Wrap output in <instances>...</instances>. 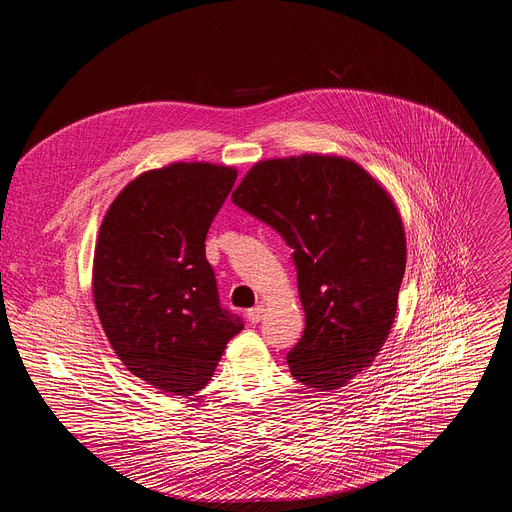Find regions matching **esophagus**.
<instances>
[{
	"mask_svg": "<svg viewBox=\"0 0 512 512\" xmlns=\"http://www.w3.org/2000/svg\"><path fill=\"white\" fill-rule=\"evenodd\" d=\"M263 314H265V308L259 304V306H255V308H251V310L247 312V318H249V322L257 324V322H261Z\"/></svg>",
	"mask_w": 512,
	"mask_h": 512,
	"instance_id": "esophagus-1",
	"label": "esophagus"
}]
</instances>
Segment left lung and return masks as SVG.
Here are the masks:
<instances>
[{
	"label": "left lung",
	"mask_w": 512,
	"mask_h": 512,
	"mask_svg": "<svg viewBox=\"0 0 512 512\" xmlns=\"http://www.w3.org/2000/svg\"><path fill=\"white\" fill-rule=\"evenodd\" d=\"M231 198L294 249L306 330L289 373L316 391L348 385L395 322L407 263L395 200L356 162L324 154L257 162Z\"/></svg>",
	"instance_id": "1"
}]
</instances>
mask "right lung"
Segmentation results:
<instances>
[{"label": "right lung", "mask_w": 512, "mask_h": 512, "mask_svg": "<svg viewBox=\"0 0 512 512\" xmlns=\"http://www.w3.org/2000/svg\"><path fill=\"white\" fill-rule=\"evenodd\" d=\"M237 170L174 162L133 178L111 202L93 259V300L125 369L148 385L194 395L243 322L221 308L204 253Z\"/></svg>", "instance_id": "1"}]
</instances>
